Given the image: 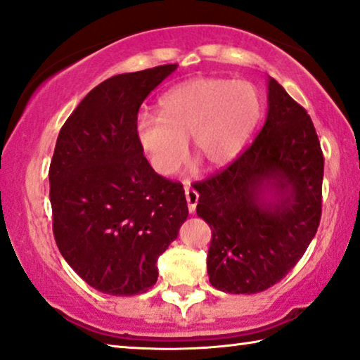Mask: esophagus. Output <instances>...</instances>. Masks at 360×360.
I'll list each match as a JSON object with an SVG mask.
<instances>
[{
    "label": "esophagus",
    "mask_w": 360,
    "mask_h": 360,
    "mask_svg": "<svg viewBox=\"0 0 360 360\" xmlns=\"http://www.w3.org/2000/svg\"><path fill=\"white\" fill-rule=\"evenodd\" d=\"M184 194H186V200H187V207H189V212L194 213L197 202H198V192L195 189H192V187H186Z\"/></svg>",
    "instance_id": "1"
}]
</instances>
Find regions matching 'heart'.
Masks as SVG:
<instances>
[{
	"mask_svg": "<svg viewBox=\"0 0 360 360\" xmlns=\"http://www.w3.org/2000/svg\"><path fill=\"white\" fill-rule=\"evenodd\" d=\"M262 101L245 80L198 77L169 89L160 98V112H141L136 136L158 174H173L192 148L210 166L238 157L259 124Z\"/></svg>",
	"mask_w": 360,
	"mask_h": 360,
	"instance_id": "b5f03b06",
	"label": "heart"
}]
</instances>
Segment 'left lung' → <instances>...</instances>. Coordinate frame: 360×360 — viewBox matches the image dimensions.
<instances>
[{
	"instance_id": "obj_1",
	"label": "left lung",
	"mask_w": 360,
	"mask_h": 360,
	"mask_svg": "<svg viewBox=\"0 0 360 360\" xmlns=\"http://www.w3.org/2000/svg\"><path fill=\"white\" fill-rule=\"evenodd\" d=\"M323 163L307 111L270 79L266 121L254 142L194 186L197 214L212 229L207 270L213 288L262 292L296 266L320 224ZM266 190L276 195L270 201Z\"/></svg>"
}]
</instances>
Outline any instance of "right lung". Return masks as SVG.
I'll return each instance as SVG.
<instances>
[{
	"label": "right lung",
	"instance_id": "1",
	"mask_svg": "<svg viewBox=\"0 0 360 360\" xmlns=\"http://www.w3.org/2000/svg\"><path fill=\"white\" fill-rule=\"evenodd\" d=\"M176 68L103 80L56 141L48 173L56 245L85 283L111 296H136L157 283L158 257L189 214L181 182L155 173L136 136L142 101Z\"/></svg>",
	"mask_w": 360,
	"mask_h": 360
}]
</instances>
